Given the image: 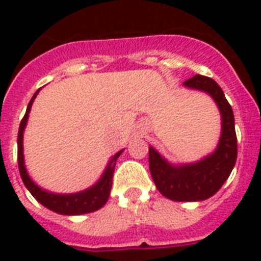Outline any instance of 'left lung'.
Segmentation results:
<instances>
[{
	"label": "left lung",
	"instance_id": "obj_1",
	"mask_svg": "<svg viewBox=\"0 0 261 261\" xmlns=\"http://www.w3.org/2000/svg\"><path fill=\"white\" fill-rule=\"evenodd\" d=\"M207 93L221 114V137L210 154L195 163L173 164L149 146V168L157 190L174 202H202L211 198L230 176L237 160L234 115L223 90L213 79L196 74L182 84Z\"/></svg>",
	"mask_w": 261,
	"mask_h": 261
}]
</instances>
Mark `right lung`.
<instances>
[{
	"label": "right lung",
	"mask_w": 261,
	"mask_h": 261,
	"mask_svg": "<svg viewBox=\"0 0 261 261\" xmlns=\"http://www.w3.org/2000/svg\"><path fill=\"white\" fill-rule=\"evenodd\" d=\"M40 89L35 92V94L31 98L30 104L27 107L25 115L22 118L20 127H18V135H17V161H18V171L20 176L22 178L24 186L27 190L30 191L31 195L38 200L40 204L47 207L48 210L54 211L57 214L62 215H81L88 214V213H93L101 208L107 203L110 198L111 187H112V176L115 171V163L119 159V155L122 154L123 150H119L116 154H114L110 159L107 164L106 169L102 172L97 181L94 182L93 186L88 187L87 190L79 191V192H73V194H58V192H51L48 190H44L40 186L31 178L30 173L27 171L25 160H24V145H22V139H24V130H25L28 118H30L31 108L34 104V100L36 98Z\"/></svg>",
	"instance_id": "obj_1"
}]
</instances>
